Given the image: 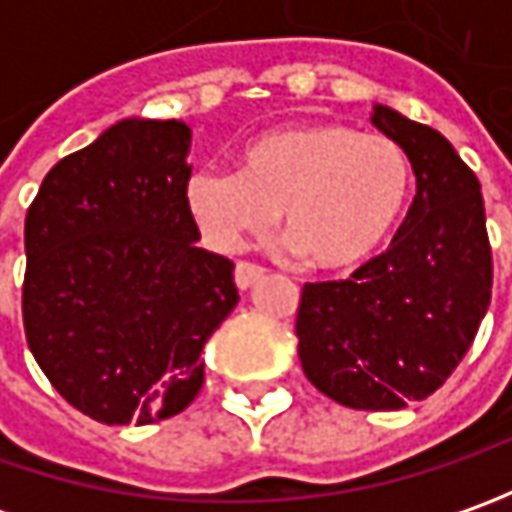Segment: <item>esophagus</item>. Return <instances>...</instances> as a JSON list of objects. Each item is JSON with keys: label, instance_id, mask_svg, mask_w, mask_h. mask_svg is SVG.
<instances>
[{"label": "esophagus", "instance_id": "esophagus-1", "mask_svg": "<svg viewBox=\"0 0 512 512\" xmlns=\"http://www.w3.org/2000/svg\"><path fill=\"white\" fill-rule=\"evenodd\" d=\"M262 276H265V270L259 265H250V262H239V265H236V287H239V290L253 287Z\"/></svg>", "mask_w": 512, "mask_h": 512}]
</instances>
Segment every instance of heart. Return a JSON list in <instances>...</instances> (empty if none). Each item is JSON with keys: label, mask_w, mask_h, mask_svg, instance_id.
I'll return each instance as SVG.
<instances>
[{"label": "heart", "mask_w": 512, "mask_h": 512, "mask_svg": "<svg viewBox=\"0 0 512 512\" xmlns=\"http://www.w3.org/2000/svg\"><path fill=\"white\" fill-rule=\"evenodd\" d=\"M413 190L410 159L384 133L299 122L253 136L239 173L199 170L187 207L213 247L233 253L273 213L290 247L316 270H353L396 233Z\"/></svg>", "instance_id": "b5f03b06"}]
</instances>
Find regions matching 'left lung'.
<instances>
[{"label":"left lung","mask_w":512,"mask_h":512,"mask_svg":"<svg viewBox=\"0 0 512 512\" xmlns=\"http://www.w3.org/2000/svg\"><path fill=\"white\" fill-rule=\"evenodd\" d=\"M370 122L407 153L413 205L382 256L302 287L296 336L316 390L353 410H399L436 393L470 350L493 256L482 185L442 133L384 105Z\"/></svg>","instance_id":"obj_1"}]
</instances>
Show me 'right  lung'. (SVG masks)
Masks as SVG:
<instances>
[{
	"mask_svg": "<svg viewBox=\"0 0 512 512\" xmlns=\"http://www.w3.org/2000/svg\"><path fill=\"white\" fill-rule=\"evenodd\" d=\"M190 128L125 119L56 162L25 216L22 319L59 396L102 424L182 413L239 302L187 207Z\"/></svg>",
	"mask_w": 512,
	"mask_h": 512,
	"instance_id": "right-lung-1",
	"label": "right lung"
}]
</instances>
